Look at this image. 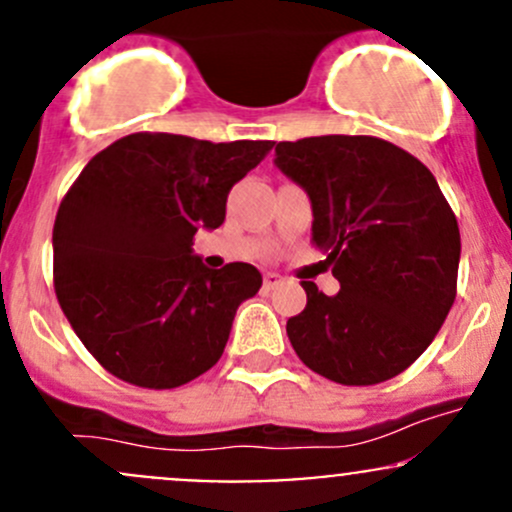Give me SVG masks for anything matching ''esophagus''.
Returning a JSON list of instances; mask_svg holds the SVG:
<instances>
[{"label":"esophagus","mask_w":512,"mask_h":512,"mask_svg":"<svg viewBox=\"0 0 512 512\" xmlns=\"http://www.w3.org/2000/svg\"><path fill=\"white\" fill-rule=\"evenodd\" d=\"M282 282V277L277 272H265V289H275Z\"/></svg>","instance_id":"1"}]
</instances>
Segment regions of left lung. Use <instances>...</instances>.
Here are the masks:
<instances>
[{
    "instance_id": "1",
    "label": "left lung",
    "mask_w": 512,
    "mask_h": 512,
    "mask_svg": "<svg viewBox=\"0 0 512 512\" xmlns=\"http://www.w3.org/2000/svg\"><path fill=\"white\" fill-rule=\"evenodd\" d=\"M275 163L312 200V242L339 292L302 282L307 307L287 319L294 352L344 386H371L426 352L456 299L461 232L436 178L374 136L282 141Z\"/></svg>"
}]
</instances>
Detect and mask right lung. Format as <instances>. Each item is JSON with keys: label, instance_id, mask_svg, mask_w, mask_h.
I'll return each instance as SVG.
<instances>
[{"label": "right lung", "instance_id": "1", "mask_svg": "<svg viewBox=\"0 0 512 512\" xmlns=\"http://www.w3.org/2000/svg\"><path fill=\"white\" fill-rule=\"evenodd\" d=\"M272 146L131 133L86 163L56 213L54 289L108 374L175 389L218 364L262 275L247 262L208 270L193 237L223 225L227 193Z\"/></svg>", "mask_w": 512, "mask_h": 512}]
</instances>
